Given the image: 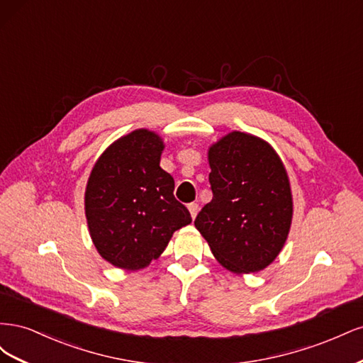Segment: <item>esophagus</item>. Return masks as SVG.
Returning a JSON list of instances; mask_svg holds the SVG:
<instances>
[{
  "mask_svg": "<svg viewBox=\"0 0 363 363\" xmlns=\"http://www.w3.org/2000/svg\"><path fill=\"white\" fill-rule=\"evenodd\" d=\"M188 208H189V212H191V216H192V218H195L196 213H199V204H196V203L188 204Z\"/></svg>",
  "mask_w": 363,
  "mask_h": 363,
  "instance_id": "obj_1",
  "label": "esophagus"
}]
</instances>
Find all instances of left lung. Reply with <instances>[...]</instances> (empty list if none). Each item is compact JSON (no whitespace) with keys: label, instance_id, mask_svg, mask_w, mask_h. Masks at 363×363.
I'll use <instances>...</instances> for the list:
<instances>
[{"label":"left lung","instance_id":"1","mask_svg":"<svg viewBox=\"0 0 363 363\" xmlns=\"http://www.w3.org/2000/svg\"><path fill=\"white\" fill-rule=\"evenodd\" d=\"M207 160L213 199L196 216V230L225 269H265L286 242L294 215L280 156L267 140L235 130L208 147Z\"/></svg>","mask_w":363,"mask_h":363}]
</instances>
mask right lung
Returning <instances> with one entry per match:
<instances>
[{
    "mask_svg": "<svg viewBox=\"0 0 363 363\" xmlns=\"http://www.w3.org/2000/svg\"><path fill=\"white\" fill-rule=\"evenodd\" d=\"M163 139L138 128L98 157L87 179L84 213L92 242L113 267L138 271L160 257L175 230L192 223L160 168Z\"/></svg>",
    "mask_w": 363,
    "mask_h": 363,
    "instance_id": "right-lung-1",
    "label": "right lung"
}]
</instances>
